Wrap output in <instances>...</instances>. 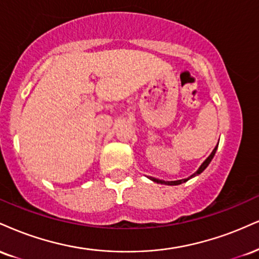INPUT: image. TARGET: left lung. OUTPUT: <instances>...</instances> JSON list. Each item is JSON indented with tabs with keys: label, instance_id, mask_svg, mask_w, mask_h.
<instances>
[{
	"label": "left lung",
	"instance_id": "8db88e82",
	"mask_svg": "<svg viewBox=\"0 0 259 259\" xmlns=\"http://www.w3.org/2000/svg\"><path fill=\"white\" fill-rule=\"evenodd\" d=\"M217 147H219V145H217L216 147L213 148V151L211 152V154L208 155V157L206 158V159H205L204 161H202V164L200 165V166H199V169H198L197 171H195L194 174H192L191 176H188V177H187V179H182V180H176V181H164V180L155 179V177H152V176H147V177H148V179L151 180V181H153V182L160 183V185H166V186H177V185H181V183H185V182H187V181H188V180L193 179V177H195V176L200 175V174L202 172V171H204L205 169H206V167L208 166V164L211 163V160H212V158L214 157V153H216V151H217Z\"/></svg>",
	"mask_w": 259,
	"mask_h": 259
}]
</instances>
